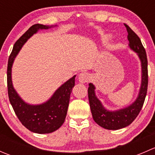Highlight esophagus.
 <instances>
[{"mask_svg":"<svg viewBox=\"0 0 155 155\" xmlns=\"http://www.w3.org/2000/svg\"><path fill=\"white\" fill-rule=\"evenodd\" d=\"M79 82L80 83H85V82H87L89 80H90V76L87 73H85V72H82L79 75Z\"/></svg>","mask_w":155,"mask_h":155,"instance_id":"1","label":"esophagus"}]
</instances>
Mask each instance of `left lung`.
<instances>
[{"label": "left lung", "instance_id": "1", "mask_svg": "<svg viewBox=\"0 0 155 155\" xmlns=\"http://www.w3.org/2000/svg\"><path fill=\"white\" fill-rule=\"evenodd\" d=\"M129 47L136 52L141 62L142 80L138 97L136 101L128 107L115 111L106 109L101 101L95 94V86L89 83L87 89L91 111L95 122L107 130H119L130 125L140 113L145 99L148 88V61L146 52L140 37L127 25Z\"/></svg>", "mask_w": 155, "mask_h": 155}]
</instances>
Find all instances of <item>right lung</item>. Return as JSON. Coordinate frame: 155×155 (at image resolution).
Wrapping results in <instances>:
<instances>
[{
  "label": "right lung",
  "instance_id": "1",
  "mask_svg": "<svg viewBox=\"0 0 155 155\" xmlns=\"http://www.w3.org/2000/svg\"><path fill=\"white\" fill-rule=\"evenodd\" d=\"M51 27L53 26L40 24L31 26L14 44L7 66L8 95L14 112L21 124L27 129L31 132L40 134L54 132L64 122L70 102V94L75 85L76 76H73L61 85L46 102L38 105H31L25 102L13 87L12 82V67L15 58L30 37H32L39 30L48 29Z\"/></svg>",
  "mask_w": 155,
  "mask_h": 155
}]
</instances>
